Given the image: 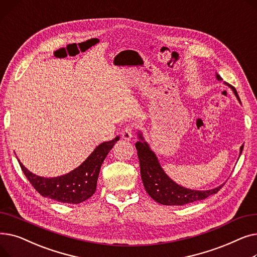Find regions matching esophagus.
<instances>
[{
    "instance_id": "1",
    "label": "esophagus",
    "mask_w": 257,
    "mask_h": 257,
    "mask_svg": "<svg viewBox=\"0 0 257 257\" xmlns=\"http://www.w3.org/2000/svg\"><path fill=\"white\" fill-rule=\"evenodd\" d=\"M120 134H121V138H123L124 140L130 141L133 138V127L127 126L125 129L121 130Z\"/></svg>"
}]
</instances>
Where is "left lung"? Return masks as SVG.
I'll list each match as a JSON object with an SVG mask.
<instances>
[{"label": "left lung", "mask_w": 257, "mask_h": 257, "mask_svg": "<svg viewBox=\"0 0 257 257\" xmlns=\"http://www.w3.org/2000/svg\"><path fill=\"white\" fill-rule=\"evenodd\" d=\"M215 78L219 81L223 80L219 74H215ZM224 83L227 84L226 82ZM231 88L239 101L235 88ZM139 139L140 141L137 142L136 148L140 159L142 180L146 192L158 203L163 205H185L193 203L195 201L203 200L213 194H217L224 185L222 184L208 191H195L177 184L168 176L161 168L155 153L144 140L142 132L139 133ZM242 148L244 146L240 147L239 154H241Z\"/></svg>", "instance_id": "8db88e82"}]
</instances>
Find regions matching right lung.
I'll return each mask as SVG.
<instances>
[{
	"label": "right lung",
	"instance_id": "right-lung-1",
	"mask_svg": "<svg viewBox=\"0 0 257 257\" xmlns=\"http://www.w3.org/2000/svg\"><path fill=\"white\" fill-rule=\"evenodd\" d=\"M118 140L119 138L116 137L112 141L102 143L77 169L54 178L37 176L27 170L18 160L27 179L43 197H48L61 203L78 204L90 198L96 192L101 166Z\"/></svg>",
	"mask_w": 257,
	"mask_h": 257
}]
</instances>
